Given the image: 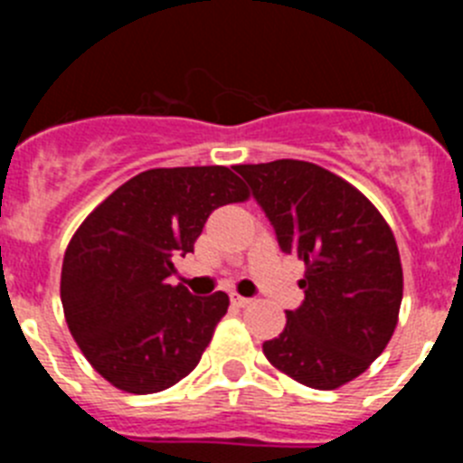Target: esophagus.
I'll return each mask as SVG.
<instances>
[{"instance_id":"obj_1","label":"esophagus","mask_w":463,"mask_h":463,"mask_svg":"<svg viewBox=\"0 0 463 463\" xmlns=\"http://www.w3.org/2000/svg\"><path fill=\"white\" fill-rule=\"evenodd\" d=\"M232 304H234V306H241V308H243V306L250 304V298H248V297H241V294L232 292Z\"/></svg>"}]
</instances>
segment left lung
Returning a JSON list of instances; mask_svg holds the SVG:
<instances>
[{
    "label": "left lung",
    "instance_id": "obj_1",
    "mask_svg": "<svg viewBox=\"0 0 463 463\" xmlns=\"http://www.w3.org/2000/svg\"><path fill=\"white\" fill-rule=\"evenodd\" d=\"M276 229L304 260V304L264 354L313 390H336L380 357L399 322L403 269L390 224L354 185L301 159L234 166Z\"/></svg>",
    "mask_w": 463,
    "mask_h": 463
}]
</instances>
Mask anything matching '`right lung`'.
Segmentation results:
<instances>
[{"instance_id": "add662e5", "label": "right lung", "mask_w": 463, "mask_h": 463, "mask_svg": "<svg viewBox=\"0 0 463 463\" xmlns=\"http://www.w3.org/2000/svg\"><path fill=\"white\" fill-rule=\"evenodd\" d=\"M250 196L227 166L134 175L80 222L64 252V320L97 373L129 394H155L194 371L229 297L169 285L208 215Z\"/></svg>"}]
</instances>
